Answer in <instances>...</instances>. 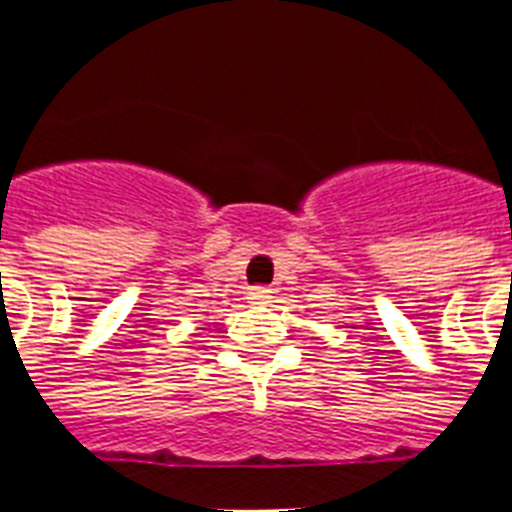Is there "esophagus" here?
<instances>
[{
  "instance_id": "1",
  "label": "esophagus",
  "mask_w": 512,
  "mask_h": 512,
  "mask_svg": "<svg viewBox=\"0 0 512 512\" xmlns=\"http://www.w3.org/2000/svg\"><path fill=\"white\" fill-rule=\"evenodd\" d=\"M247 300L252 305H265V303H271V289H265V287H252L247 292Z\"/></svg>"
}]
</instances>
